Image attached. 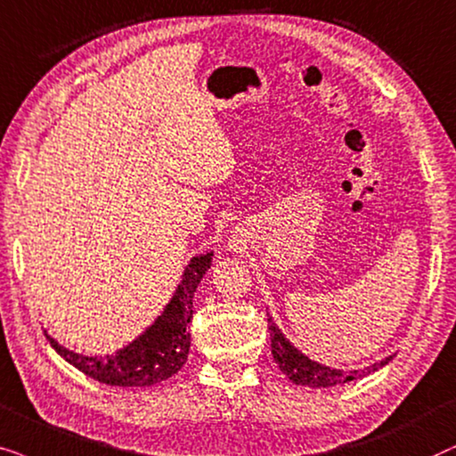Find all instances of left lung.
Segmentation results:
<instances>
[{
  "label": "left lung",
  "mask_w": 456,
  "mask_h": 456,
  "mask_svg": "<svg viewBox=\"0 0 456 456\" xmlns=\"http://www.w3.org/2000/svg\"><path fill=\"white\" fill-rule=\"evenodd\" d=\"M269 323H271L269 330H271L273 359H275V362L283 371L285 378L291 379L294 384H298V386L331 387L338 384H346V381L365 378V375L378 371V369H381L392 361V356H387V359L373 362L371 367L359 369V371H342V369H331V367L319 365V362H314L308 359V356L302 354L298 348H294V346L289 344V339H285L283 333L277 330V325L273 323L271 317H269Z\"/></svg>",
  "instance_id": "8db88e82"
}]
</instances>
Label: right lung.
Returning <instances> with one entry per match:
<instances>
[{
	"mask_svg": "<svg viewBox=\"0 0 456 456\" xmlns=\"http://www.w3.org/2000/svg\"><path fill=\"white\" fill-rule=\"evenodd\" d=\"M212 252L191 258L181 279L177 291L168 302L165 313L150 325L135 342L125 346L117 354L83 356L60 346L47 336L52 348L69 361L78 371L89 375L100 384L145 387L173 378L185 365L190 354V323L193 314V294L210 269Z\"/></svg>",
	"mask_w": 456,
	"mask_h": 456,
	"instance_id": "obj_1",
	"label": "right lung"
}]
</instances>
